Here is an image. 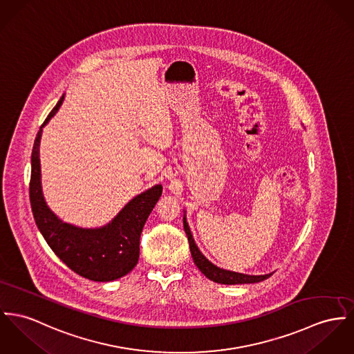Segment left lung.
<instances>
[{
	"label": "left lung",
	"instance_id": "8db88e82",
	"mask_svg": "<svg viewBox=\"0 0 354 354\" xmlns=\"http://www.w3.org/2000/svg\"><path fill=\"white\" fill-rule=\"evenodd\" d=\"M183 226H185V232H186L187 239H189L192 260H194L195 266L198 267V270L203 273L207 279H210L216 283H219V284H250V283L263 281V280L268 279L272 274L273 272L266 273V274H246V273L233 272V271L219 268L217 266H214L212 261H209L195 244L194 237L191 234L190 226H189L186 214H183Z\"/></svg>",
	"mask_w": 354,
	"mask_h": 354
}]
</instances>
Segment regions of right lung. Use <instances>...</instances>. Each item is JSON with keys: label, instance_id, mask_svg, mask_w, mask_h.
<instances>
[{"label": "right lung", "instance_id": "right-lung-1", "mask_svg": "<svg viewBox=\"0 0 354 354\" xmlns=\"http://www.w3.org/2000/svg\"><path fill=\"white\" fill-rule=\"evenodd\" d=\"M64 101V94L40 127L30 158L29 199L35 222L55 254L75 273L94 281H113L136 267L140 236L147 218L162 196V185L136 195L109 223L101 227H80L56 217L41 190L40 140L43 128Z\"/></svg>", "mask_w": 354, "mask_h": 354}]
</instances>
